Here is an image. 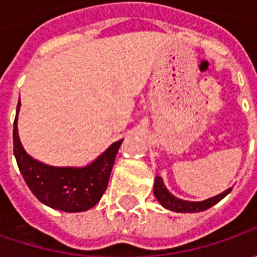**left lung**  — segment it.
I'll list each match as a JSON object with an SVG mask.
<instances>
[{"mask_svg":"<svg viewBox=\"0 0 257 257\" xmlns=\"http://www.w3.org/2000/svg\"><path fill=\"white\" fill-rule=\"evenodd\" d=\"M232 190V187H229L227 190H224L220 194L217 196H213L207 200H202V202H189V200H183V199H179L176 197L174 194L167 190L166 184L163 183V179L156 176L154 179V187L153 192L156 199L159 200V203L163 206L164 209L167 210H172V212L176 213H197L203 212V210H207L209 207L214 206L216 203H219L222 200L223 197H226L229 193Z\"/></svg>","mask_w":257,"mask_h":257,"instance_id":"8db88e82","label":"left lung"}]
</instances>
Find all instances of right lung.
<instances>
[{"mask_svg": "<svg viewBox=\"0 0 257 257\" xmlns=\"http://www.w3.org/2000/svg\"><path fill=\"white\" fill-rule=\"evenodd\" d=\"M20 107L21 103L18 101L14 121V156L30 190L40 202L55 210L77 213L94 207L107 189L115 154L123 140L111 144L87 166H50L31 157L20 142Z\"/></svg>", "mask_w": 257, "mask_h": 257, "instance_id": "1", "label": "right lung"}]
</instances>
